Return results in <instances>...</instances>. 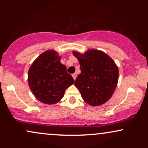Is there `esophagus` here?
I'll list each match as a JSON object with an SVG mask.
<instances>
[{
    "instance_id": "34e87169",
    "label": "esophagus",
    "mask_w": 148,
    "mask_h": 148,
    "mask_svg": "<svg viewBox=\"0 0 148 148\" xmlns=\"http://www.w3.org/2000/svg\"><path fill=\"white\" fill-rule=\"evenodd\" d=\"M72 76L73 78H74V79L75 80L76 79V76H77V74H76V73H74V74H72Z\"/></svg>"
}]
</instances>
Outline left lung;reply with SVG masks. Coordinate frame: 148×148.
Segmentation results:
<instances>
[{"mask_svg":"<svg viewBox=\"0 0 148 148\" xmlns=\"http://www.w3.org/2000/svg\"><path fill=\"white\" fill-rule=\"evenodd\" d=\"M73 54L79 60L81 72L74 85L83 99L91 106L106 102L118 81V68L114 61L101 51L89 50L84 54L73 51Z\"/></svg>","mask_w":148,"mask_h":148,"instance_id":"left-lung-1","label":"left lung"}]
</instances>
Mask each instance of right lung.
I'll return each mask as SVG.
<instances>
[{"label": "right lung", "mask_w": 148, "mask_h": 148, "mask_svg": "<svg viewBox=\"0 0 148 148\" xmlns=\"http://www.w3.org/2000/svg\"><path fill=\"white\" fill-rule=\"evenodd\" d=\"M28 81L33 95L39 101L47 104L58 102L65 90L74 80L60 62L55 51H47L33 62L28 71Z\"/></svg>", "instance_id": "add662e5"}]
</instances>
